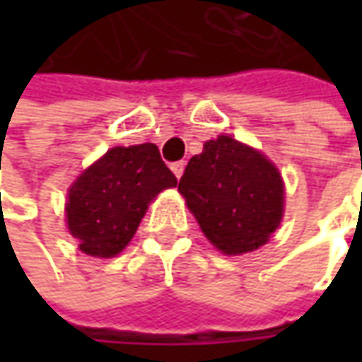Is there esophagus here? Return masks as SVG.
I'll return each instance as SVG.
<instances>
[{
  "label": "esophagus",
  "instance_id": "esophagus-1",
  "mask_svg": "<svg viewBox=\"0 0 362 362\" xmlns=\"http://www.w3.org/2000/svg\"><path fill=\"white\" fill-rule=\"evenodd\" d=\"M171 171H173L175 177L179 179V177L183 175V171H185V163H183V160H177V163H173V165H171Z\"/></svg>",
  "mask_w": 362,
  "mask_h": 362
}]
</instances>
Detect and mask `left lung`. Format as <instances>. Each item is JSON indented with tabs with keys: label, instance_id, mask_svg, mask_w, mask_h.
Here are the masks:
<instances>
[{
	"label": "left lung",
	"instance_id": "left-lung-1",
	"mask_svg": "<svg viewBox=\"0 0 362 362\" xmlns=\"http://www.w3.org/2000/svg\"><path fill=\"white\" fill-rule=\"evenodd\" d=\"M179 193L205 238L228 256L264 245L284 216V183L276 165L226 134L189 159Z\"/></svg>",
	"mask_w": 362,
	"mask_h": 362
}]
</instances>
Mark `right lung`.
Segmentation results:
<instances>
[{"mask_svg": "<svg viewBox=\"0 0 362 362\" xmlns=\"http://www.w3.org/2000/svg\"><path fill=\"white\" fill-rule=\"evenodd\" d=\"M175 185L177 177L157 145L115 146L72 183L66 202L68 230L84 254L115 257L132 240L148 203Z\"/></svg>", "mask_w": 362, "mask_h": 362, "instance_id": "right-lung-1", "label": "right lung"}]
</instances>
